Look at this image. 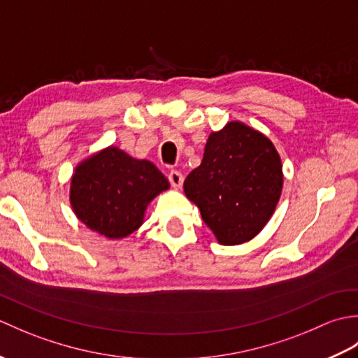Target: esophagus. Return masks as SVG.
Here are the masks:
<instances>
[{
  "mask_svg": "<svg viewBox=\"0 0 358 358\" xmlns=\"http://www.w3.org/2000/svg\"><path fill=\"white\" fill-rule=\"evenodd\" d=\"M183 180H185V177H183V173L181 172H178V171H171L169 172V181H171V185H172V187L173 189H181V186H183Z\"/></svg>",
  "mask_w": 358,
  "mask_h": 358,
  "instance_id": "obj_1",
  "label": "esophagus"
}]
</instances>
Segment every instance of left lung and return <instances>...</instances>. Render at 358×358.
Wrapping results in <instances>:
<instances>
[{
    "mask_svg": "<svg viewBox=\"0 0 358 358\" xmlns=\"http://www.w3.org/2000/svg\"><path fill=\"white\" fill-rule=\"evenodd\" d=\"M185 194L220 245L252 240L269 222L283 189V164L273 143L241 121L212 132Z\"/></svg>",
    "mask_w": 358,
    "mask_h": 358,
    "instance_id": "1",
    "label": "left lung"
}]
</instances>
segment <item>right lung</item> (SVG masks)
Here are the masks:
<instances>
[{"mask_svg": "<svg viewBox=\"0 0 358 358\" xmlns=\"http://www.w3.org/2000/svg\"><path fill=\"white\" fill-rule=\"evenodd\" d=\"M169 187L149 159L108 146L75 166L69 200L73 214L90 231L121 240L138 229L149 203Z\"/></svg>", "mask_w": 358, "mask_h": 358, "instance_id": "obj_1", "label": "right lung"}]
</instances>
